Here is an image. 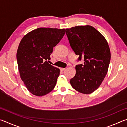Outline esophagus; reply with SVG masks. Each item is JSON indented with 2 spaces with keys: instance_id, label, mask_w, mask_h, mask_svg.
I'll return each instance as SVG.
<instances>
[{
  "instance_id": "34e87169",
  "label": "esophagus",
  "mask_w": 127,
  "mask_h": 127,
  "mask_svg": "<svg viewBox=\"0 0 127 127\" xmlns=\"http://www.w3.org/2000/svg\"><path fill=\"white\" fill-rule=\"evenodd\" d=\"M65 69H66V68H61V70H62V71H64V70H65Z\"/></svg>"
}]
</instances>
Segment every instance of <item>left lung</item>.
<instances>
[{
	"instance_id": "1",
	"label": "left lung",
	"mask_w": 127,
	"mask_h": 127,
	"mask_svg": "<svg viewBox=\"0 0 127 127\" xmlns=\"http://www.w3.org/2000/svg\"><path fill=\"white\" fill-rule=\"evenodd\" d=\"M65 32L78 60L84 59V64L76 66V75L70 79V85L81 93L91 94L100 87L108 70L111 58L108 43L90 25L66 29Z\"/></svg>"
}]
</instances>
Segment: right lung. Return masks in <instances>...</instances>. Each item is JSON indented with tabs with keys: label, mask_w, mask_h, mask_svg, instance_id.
I'll list each match as a JSON object with an SVG mask.
<instances>
[{
	"label": "right lung",
	"mask_w": 127,
	"mask_h": 127,
	"mask_svg": "<svg viewBox=\"0 0 127 127\" xmlns=\"http://www.w3.org/2000/svg\"><path fill=\"white\" fill-rule=\"evenodd\" d=\"M64 35V29L41 27L21 40L17 52L19 73L26 87L34 95L43 96L54 88L60 70L47 60Z\"/></svg>",
	"instance_id": "obj_1"
}]
</instances>
